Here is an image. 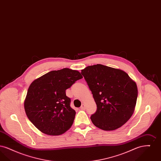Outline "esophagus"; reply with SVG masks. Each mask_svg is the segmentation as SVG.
Wrapping results in <instances>:
<instances>
[{
	"label": "esophagus",
	"instance_id": "34e87169",
	"mask_svg": "<svg viewBox=\"0 0 161 161\" xmlns=\"http://www.w3.org/2000/svg\"><path fill=\"white\" fill-rule=\"evenodd\" d=\"M80 109L81 110H85L86 109V105L84 104H82L81 106L80 107Z\"/></svg>",
	"mask_w": 161,
	"mask_h": 161
}]
</instances>
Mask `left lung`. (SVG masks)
Listing matches in <instances>:
<instances>
[{"instance_id":"8db88e82","label":"left lung","mask_w":161,"mask_h":161,"mask_svg":"<svg viewBox=\"0 0 161 161\" xmlns=\"http://www.w3.org/2000/svg\"><path fill=\"white\" fill-rule=\"evenodd\" d=\"M81 74L96 103L92 123L112 131L121 127L133 115L138 97L136 83L124 71L103 64L89 66Z\"/></svg>"}]
</instances>
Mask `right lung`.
<instances>
[{
	"instance_id": "right-lung-1",
	"label": "right lung",
	"mask_w": 161,
	"mask_h": 161,
	"mask_svg": "<svg viewBox=\"0 0 161 161\" xmlns=\"http://www.w3.org/2000/svg\"><path fill=\"white\" fill-rule=\"evenodd\" d=\"M82 78L78 70L64 68L49 72L31 83L24 107L30 121L40 131L56 136L70 128L76 112L70 106L66 90Z\"/></svg>"
}]
</instances>
